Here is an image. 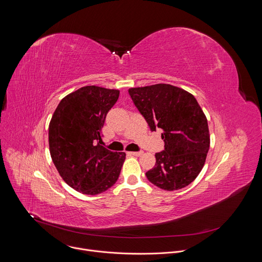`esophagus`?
Listing matches in <instances>:
<instances>
[{
	"instance_id": "34e87169",
	"label": "esophagus",
	"mask_w": 262,
	"mask_h": 262,
	"mask_svg": "<svg viewBox=\"0 0 262 262\" xmlns=\"http://www.w3.org/2000/svg\"><path fill=\"white\" fill-rule=\"evenodd\" d=\"M128 155L135 156V157H140L143 155V151H132V152H128Z\"/></svg>"
}]
</instances>
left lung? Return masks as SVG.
<instances>
[{"label": "left lung", "instance_id": "1", "mask_svg": "<svg viewBox=\"0 0 262 262\" xmlns=\"http://www.w3.org/2000/svg\"><path fill=\"white\" fill-rule=\"evenodd\" d=\"M128 93L150 130H163L165 149L156 154L147 179L165 191L189 185L202 170L209 149L207 119L198 101L169 84L130 88Z\"/></svg>", "mask_w": 262, "mask_h": 262}]
</instances>
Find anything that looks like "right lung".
<instances>
[{"label": "right lung", "mask_w": 262, "mask_h": 262, "mask_svg": "<svg viewBox=\"0 0 262 262\" xmlns=\"http://www.w3.org/2000/svg\"><path fill=\"white\" fill-rule=\"evenodd\" d=\"M119 90L86 86L65 96L49 126L50 152L63 180L86 195L103 193L117 181L124 152L101 144V128Z\"/></svg>", "instance_id": "right-lung-1"}]
</instances>
